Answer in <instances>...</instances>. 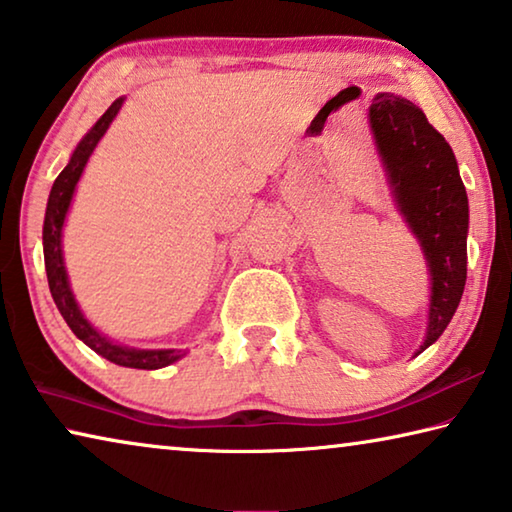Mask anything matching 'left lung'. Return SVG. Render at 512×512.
<instances>
[{"instance_id":"obj_1","label":"left lung","mask_w":512,"mask_h":512,"mask_svg":"<svg viewBox=\"0 0 512 512\" xmlns=\"http://www.w3.org/2000/svg\"><path fill=\"white\" fill-rule=\"evenodd\" d=\"M370 124L399 211L420 240L431 272L429 326L417 349L422 354L447 329L465 290L467 192L449 142L431 127L422 108L379 92L370 106Z\"/></svg>"}]
</instances>
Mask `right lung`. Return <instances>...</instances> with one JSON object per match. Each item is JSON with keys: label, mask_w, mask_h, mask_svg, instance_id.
Listing matches in <instances>:
<instances>
[{"label": "right lung", "mask_w": 512, "mask_h": 512, "mask_svg": "<svg viewBox=\"0 0 512 512\" xmlns=\"http://www.w3.org/2000/svg\"><path fill=\"white\" fill-rule=\"evenodd\" d=\"M124 99H115V102L108 106V111L99 117L95 127H92L86 138L79 142V147L74 149L70 163L65 165V170L58 174L52 192H49L47 211H45V226H43V251H45V270H47V281H49V292H52L54 304L58 311H61L63 320L70 326L72 333L77 335L79 340L86 342V345L95 351V354L104 356L115 365L122 367H133V370H161V367L172 365L174 360L183 356L181 349H131L124 345H115L108 338H104L97 329H92V324L83 317L79 311L77 299H74L70 290V281H67L65 263H63V249H61V233H63V222L67 215V208H70V201L74 195V188H77V181L81 177L83 167H86L92 149L97 147V142L108 129V124L113 122V117L122 108Z\"/></svg>", "instance_id": "1"}]
</instances>
